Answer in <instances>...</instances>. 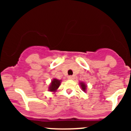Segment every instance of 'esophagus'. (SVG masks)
<instances>
[{"mask_svg":"<svg viewBox=\"0 0 131 131\" xmlns=\"http://www.w3.org/2000/svg\"><path fill=\"white\" fill-rule=\"evenodd\" d=\"M68 79H70V80H73V79H74V77L72 76V75H70V76L68 77Z\"/></svg>","mask_w":131,"mask_h":131,"instance_id":"obj_1","label":"esophagus"}]
</instances>
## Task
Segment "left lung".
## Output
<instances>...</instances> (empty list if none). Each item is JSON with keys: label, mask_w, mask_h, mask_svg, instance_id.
Segmentation results:
<instances>
[{"label": "left lung", "mask_w": 131, "mask_h": 131, "mask_svg": "<svg viewBox=\"0 0 131 131\" xmlns=\"http://www.w3.org/2000/svg\"><path fill=\"white\" fill-rule=\"evenodd\" d=\"M80 85L83 91L85 92V90H86V88H87V85H85V84L84 82H80Z\"/></svg>", "instance_id": "obj_1"}]
</instances>
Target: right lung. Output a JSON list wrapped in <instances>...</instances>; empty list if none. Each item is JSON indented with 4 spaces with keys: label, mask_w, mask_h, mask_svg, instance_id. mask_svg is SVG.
I'll list each match as a JSON object with an SVG mask.
<instances>
[{
    "label": "right lung",
    "mask_w": 131,
    "mask_h": 131,
    "mask_svg": "<svg viewBox=\"0 0 131 131\" xmlns=\"http://www.w3.org/2000/svg\"><path fill=\"white\" fill-rule=\"evenodd\" d=\"M61 82V80H58L56 79H52L51 84L49 86V91H51V92H55V91H57L58 88L60 85Z\"/></svg>",
    "instance_id": "1"
}]
</instances>
